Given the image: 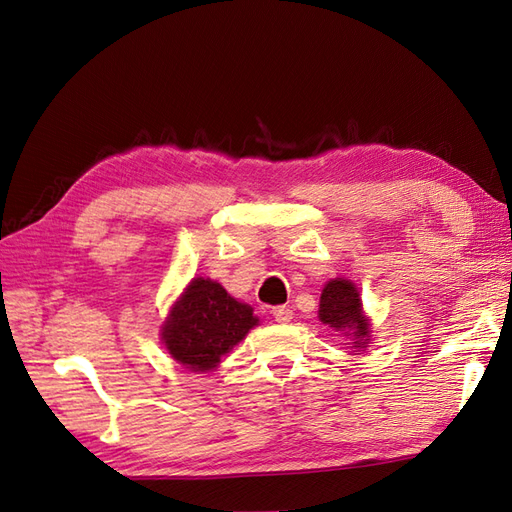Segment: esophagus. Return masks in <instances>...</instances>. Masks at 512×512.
I'll return each mask as SVG.
<instances>
[{"mask_svg": "<svg viewBox=\"0 0 512 512\" xmlns=\"http://www.w3.org/2000/svg\"><path fill=\"white\" fill-rule=\"evenodd\" d=\"M272 317L278 323H289L293 319V310L287 306H276V308H272Z\"/></svg>", "mask_w": 512, "mask_h": 512, "instance_id": "esophagus-1", "label": "esophagus"}]
</instances>
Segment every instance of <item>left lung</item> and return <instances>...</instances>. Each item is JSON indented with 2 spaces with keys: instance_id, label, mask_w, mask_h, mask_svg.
<instances>
[{
  "instance_id": "1",
  "label": "left lung",
  "mask_w": 512,
  "mask_h": 512,
  "mask_svg": "<svg viewBox=\"0 0 512 512\" xmlns=\"http://www.w3.org/2000/svg\"><path fill=\"white\" fill-rule=\"evenodd\" d=\"M319 321L351 340L355 349H366L370 342V319L361 308L355 283L346 278H332L321 291Z\"/></svg>"
}]
</instances>
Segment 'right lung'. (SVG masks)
I'll return each mask as SVG.
<instances>
[{"label": "right lung", "instance_id": "1", "mask_svg": "<svg viewBox=\"0 0 512 512\" xmlns=\"http://www.w3.org/2000/svg\"><path fill=\"white\" fill-rule=\"evenodd\" d=\"M259 323L249 304L232 298L217 280L193 278L163 323L168 353L193 372H210Z\"/></svg>", "mask_w": 512, "mask_h": 512}]
</instances>
